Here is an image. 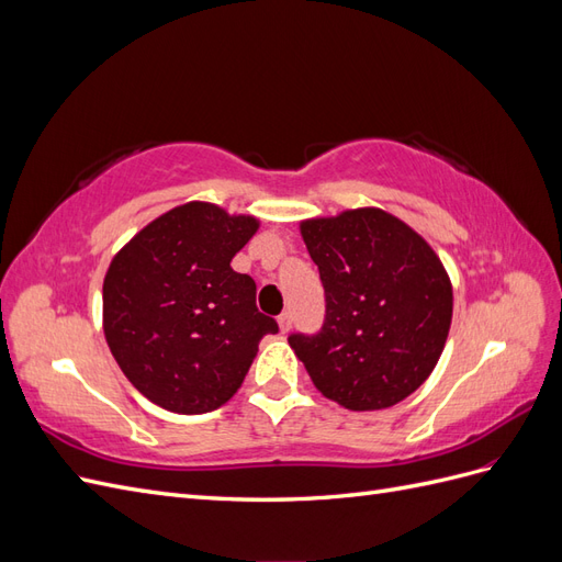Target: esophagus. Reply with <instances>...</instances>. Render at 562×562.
Returning a JSON list of instances; mask_svg holds the SVG:
<instances>
[{"instance_id": "34e87169", "label": "esophagus", "mask_w": 562, "mask_h": 562, "mask_svg": "<svg viewBox=\"0 0 562 562\" xmlns=\"http://www.w3.org/2000/svg\"><path fill=\"white\" fill-rule=\"evenodd\" d=\"M279 328H281V333H288L293 328V316H291V312H283L281 316H279Z\"/></svg>"}]
</instances>
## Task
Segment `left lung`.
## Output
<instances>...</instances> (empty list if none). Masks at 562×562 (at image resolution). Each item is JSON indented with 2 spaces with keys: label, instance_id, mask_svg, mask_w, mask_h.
I'll return each instance as SVG.
<instances>
[{
  "label": "left lung",
  "instance_id": "1",
  "mask_svg": "<svg viewBox=\"0 0 562 562\" xmlns=\"http://www.w3.org/2000/svg\"><path fill=\"white\" fill-rule=\"evenodd\" d=\"M326 293L314 335L288 337L323 396L382 411L436 368L452 321V285L422 236L380 209L300 225Z\"/></svg>",
  "mask_w": 562,
  "mask_h": 562
}]
</instances>
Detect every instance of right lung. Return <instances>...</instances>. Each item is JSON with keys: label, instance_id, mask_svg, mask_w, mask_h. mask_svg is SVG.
<instances>
[{"label": "right lung", "instance_id": "obj_1", "mask_svg": "<svg viewBox=\"0 0 562 562\" xmlns=\"http://www.w3.org/2000/svg\"><path fill=\"white\" fill-rule=\"evenodd\" d=\"M258 220L190 201L114 255L103 283V330L114 361L145 398L201 415L241 386L277 321L258 312L255 281L232 258Z\"/></svg>", "mask_w": 562, "mask_h": 562}]
</instances>
